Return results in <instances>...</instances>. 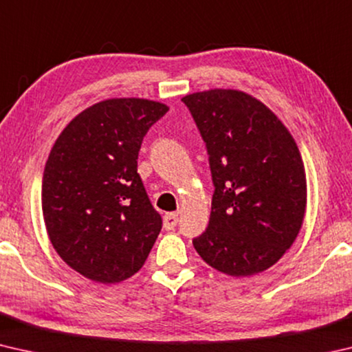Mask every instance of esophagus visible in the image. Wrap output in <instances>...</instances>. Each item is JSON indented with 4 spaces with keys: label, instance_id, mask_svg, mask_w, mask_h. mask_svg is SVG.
I'll return each instance as SVG.
<instances>
[{
    "label": "esophagus",
    "instance_id": "esophagus-1",
    "mask_svg": "<svg viewBox=\"0 0 352 352\" xmlns=\"http://www.w3.org/2000/svg\"><path fill=\"white\" fill-rule=\"evenodd\" d=\"M178 223V214L177 212H168L166 216L163 217V225H164V230H174Z\"/></svg>",
    "mask_w": 352,
    "mask_h": 352
}]
</instances>
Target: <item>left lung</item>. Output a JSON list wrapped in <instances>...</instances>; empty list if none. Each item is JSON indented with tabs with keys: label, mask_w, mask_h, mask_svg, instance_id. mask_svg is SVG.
Segmentation results:
<instances>
[{
	"label": "left lung",
	"mask_w": 352,
	"mask_h": 352,
	"mask_svg": "<svg viewBox=\"0 0 352 352\" xmlns=\"http://www.w3.org/2000/svg\"><path fill=\"white\" fill-rule=\"evenodd\" d=\"M210 155L214 183L200 258L230 276H252L283 258L305 220L307 183L301 153L275 113L239 90L184 96Z\"/></svg>",
	"instance_id": "obj_1"
}]
</instances>
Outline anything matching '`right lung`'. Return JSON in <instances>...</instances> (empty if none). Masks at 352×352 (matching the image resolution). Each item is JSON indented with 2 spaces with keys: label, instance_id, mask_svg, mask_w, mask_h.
<instances>
[{
  "label": "right lung",
  "instance_id": "1",
  "mask_svg": "<svg viewBox=\"0 0 352 352\" xmlns=\"http://www.w3.org/2000/svg\"><path fill=\"white\" fill-rule=\"evenodd\" d=\"M169 107L113 98L88 107L58 135L45 166L41 210L57 254L82 276H133L162 231L138 174L142 138Z\"/></svg>",
  "mask_w": 352,
  "mask_h": 352
}]
</instances>
